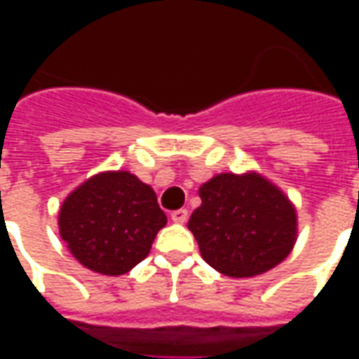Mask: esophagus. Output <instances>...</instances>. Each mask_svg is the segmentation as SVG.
I'll use <instances>...</instances> for the list:
<instances>
[{"mask_svg": "<svg viewBox=\"0 0 359 359\" xmlns=\"http://www.w3.org/2000/svg\"><path fill=\"white\" fill-rule=\"evenodd\" d=\"M171 219L175 221V223H187L188 221V211L187 210H177V211H172L171 213Z\"/></svg>", "mask_w": 359, "mask_h": 359, "instance_id": "esophagus-1", "label": "esophagus"}]
</instances>
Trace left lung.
I'll return each instance as SVG.
<instances>
[{"label": "left lung", "instance_id": "obj_1", "mask_svg": "<svg viewBox=\"0 0 359 359\" xmlns=\"http://www.w3.org/2000/svg\"><path fill=\"white\" fill-rule=\"evenodd\" d=\"M188 221L205 264L226 277H256L288 257L298 236L296 208L256 171L219 172L203 182Z\"/></svg>", "mask_w": 359, "mask_h": 359}]
</instances>
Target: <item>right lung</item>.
Masks as SVG:
<instances>
[{
    "instance_id": "obj_1",
    "label": "right lung",
    "mask_w": 359,
    "mask_h": 359,
    "mask_svg": "<svg viewBox=\"0 0 359 359\" xmlns=\"http://www.w3.org/2000/svg\"><path fill=\"white\" fill-rule=\"evenodd\" d=\"M59 234L86 269L125 275L148 256L167 225L154 188L130 171L97 172L59 208Z\"/></svg>"
}]
</instances>
